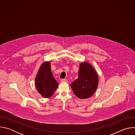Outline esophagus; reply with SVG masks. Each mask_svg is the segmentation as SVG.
Segmentation results:
<instances>
[{
	"instance_id": "esophagus-1",
	"label": "esophagus",
	"mask_w": 135,
	"mask_h": 135,
	"mask_svg": "<svg viewBox=\"0 0 135 135\" xmlns=\"http://www.w3.org/2000/svg\"><path fill=\"white\" fill-rule=\"evenodd\" d=\"M61 82H62V83H66V82H67V80H66V79H62V80H61Z\"/></svg>"
}]
</instances>
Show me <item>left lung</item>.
<instances>
[{
	"instance_id": "1",
	"label": "left lung",
	"mask_w": 135,
	"mask_h": 135,
	"mask_svg": "<svg viewBox=\"0 0 135 135\" xmlns=\"http://www.w3.org/2000/svg\"><path fill=\"white\" fill-rule=\"evenodd\" d=\"M78 74V79L71 83V88L80 99L89 98L98 87L99 79L97 73L90 64L84 61L80 64Z\"/></svg>"
}]
</instances>
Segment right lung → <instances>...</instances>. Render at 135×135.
<instances>
[{"instance_id": "1", "label": "right lung", "mask_w": 135, "mask_h": 135, "mask_svg": "<svg viewBox=\"0 0 135 135\" xmlns=\"http://www.w3.org/2000/svg\"><path fill=\"white\" fill-rule=\"evenodd\" d=\"M58 84L52 73L50 62H43L35 78V85L38 93L44 98H49L53 94Z\"/></svg>"}]
</instances>
